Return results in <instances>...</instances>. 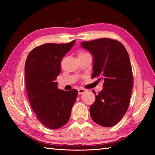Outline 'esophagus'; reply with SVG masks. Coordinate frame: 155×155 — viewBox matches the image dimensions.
I'll return each instance as SVG.
<instances>
[{"label": "esophagus", "mask_w": 155, "mask_h": 155, "mask_svg": "<svg viewBox=\"0 0 155 155\" xmlns=\"http://www.w3.org/2000/svg\"><path fill=\"white\" fill-rule=\"evenodd\" d=\"M86 91H87V90H85V89L79 88V89H78V94H79V95H81V94L85 93Z\"/></svg>", "instance_id": "obj_1"}]
</instances>
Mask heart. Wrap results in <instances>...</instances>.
Returning a JSON list of instances; mask_svg holds the SVG:
<instances>
[{"instance_id": "heart-1", "label": "heart", "mask_w": 155, "mask_h": 155, "mask_svg": "<svg viewBox=\"0 0 155 155\" xmlns=\"http://www.w3.org/2000/svg\"><path fill=\"white\" fill-rule=\"evenodd\" d=\"M84 54V53H83V52H80V53L78 54Z\"/></svg>"}]
</instances>
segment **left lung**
Returning <instances> with one entry per match:
<instances>
[{"mask_svg": "<svg viewBox=\"0 0 155 155\" xmlns=\"http://www.w3.org/2000/svg\"><path fill=\"white\" fill-rule=\"evenodd\" d=\"M81 46L93 56L91 78L100 77L98 80L104 81L103 89L90 106L91 117L102 127H113L122 118L129 104L133 83L129 55L122 44L109 38L83 41Z\"/></svg>", "mask_w": 155, "mask_h": 155, "instance_id": "left-lung-1", "label": "left lung"}]
</instances>
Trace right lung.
Returning a JSON list of instances; mask_svg holds the SVG:
<instances>
[{
  "label": "right lung",
  "mask_w": 155,
  "mask_h": 155,
  "mask_svg": "<svg viewBox=\"0 0 155 155\" xmlns=\"http://www.w3.org/2000/svg\"><path fill=\"white\" fill-rule=\"evenodd\" d=\"M44 44L30 52L25 63V82L31 106L37 118L45 127L57 129L68 122L78 91L59 90L56 78L61 72V61L74 46Z\"/></svg>",
  "instance_id": "obj_1"
}]
</instances>
